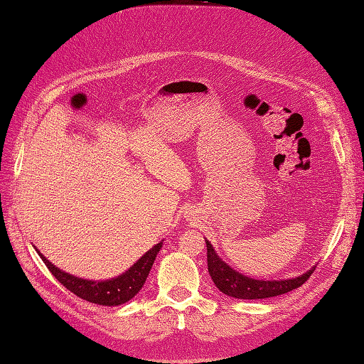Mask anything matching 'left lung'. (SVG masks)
<instances>
[{
    "mask_svg": "<svg viewBox=\"0 0 364 364\" xmlns=\"http://www.w3.org/2000/svg\"><path fill=\"white\" fill-rule=\"evenodd\" d=\"M205 243L208 250V272L211 274L214 284L220 291L230 297H235V299H266V297L289 293L301 287L316 269V266H313L310 270L299 274V277L289 279H255L234 270L229 264H226L218 257V253L206 238Z\"/></svg>",
    "mask_w": 364,
    "mask_h": 364,
    "instance_id": "obj_1",
    "label": "left lung"
}]
</instances>
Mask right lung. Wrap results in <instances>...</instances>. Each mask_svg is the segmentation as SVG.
I'll return each instance as SVG.
<instances>
[{"instance_id":"obj_1","label":"right lung","mask_w":364,"mask_h":364,"mask_svg":"<svg viewBox=\"0 0 364 364\" xmlns=\"http://www.w3.org/2000/svg\"><path fill=\"white\" fill-rule=\"evenodd\" d=\"M162 241H159L158 245L147 250L144 255L124 273L118 274L115 278L103 281L83 279L79 277H74L71 273L63 272L43 257L36 246L33 247L36 249L38 255L42 258L43 262H46V266L53 273V277L56 278L65 289H68L71 293L87 302L105 306H117L121 304H126L132 297H135L139 293L149 277L153 262H155L156 255L162 247Z\"/></svg>"}]
</instances>
